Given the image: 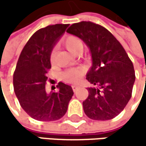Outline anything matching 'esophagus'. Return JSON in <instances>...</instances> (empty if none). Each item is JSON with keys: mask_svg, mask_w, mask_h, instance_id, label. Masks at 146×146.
Returning <instances> with one entry per match:
<instances>
[{"mask_svg": "<svg viewBox=\"0 0 146 146\" xmlns=\"http://www.w3.org/2000/svg\"><path fill=\"white\" fill-rule=\"evenodd\" d=\"M72 90H74V92H75L79 88V86H77V85H72Z\"/></svg>", "mask_w": 146, "mask_h": 146, "instance_id": "34e87169", "label": "esophagus"}]
</instances>
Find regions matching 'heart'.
I'll list each match as a JSON object with an SVG mask.
<instances>
[{"mask_svg": "<svg viewBox=\"0 0 146 146\" xmlns=\"http://www.w3.org/2000/svg\"><path fill=\"white\" fill-rule=\"evenodd\" d=\"M62 44L69 52H71L72 54H74V55L80 54L83 50L82 42L78 37L74 36H66L62 41ZM54 58H55V53H54V52H52L51 54L52 64L54 63ZM84 72H85V71H84V69L81 67L68 69L62 74L61 79H62L63 81L67 82V83H76L80 80V78L84 74Z\"/></svg>", "mask_w": 146, "mask_h": 146, "instance_id": "1", "label": "heart"}]
</instances>
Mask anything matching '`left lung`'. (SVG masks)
<instances>
[{
  "label": "left lung",
  "instance_id": "1",
  "mask_svg": "<svg viewBox=\"0 0 146 146\" xmlns=\"http://www.w3.org/2000/svg\"><path fill=\"white\" fill-rule=\"evenodd\" d=\"M66 32L80 38L92 58L87 80L98 88H88V97L82 103L84 112L93 120L114 118L131 97L136 79L131 60L117 39L99 24L80 22L71 25Z\"/></svg>",
  "mask_w": 146,
  "mask_h": 146
}]
</instances>
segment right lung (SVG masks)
<instances>
[{"label":"right lung","instance_id":"1","mask_svg":"<svg viewBox=\"0 0 146 146\" xmlns=\"http://www.w3.org/2000/svg\"><path fill=\"white\" fill-rule=\"evenodd\" d=\"M69 24L49 25L36 31L18 58L14 72V90L23 110L38 121H56L66 113L74 95L71 86L59 82L57 93L48 94L45 83L52 67V49Z\"/></svg>","mask_w":146,"mask_h":146}]
</instances>
